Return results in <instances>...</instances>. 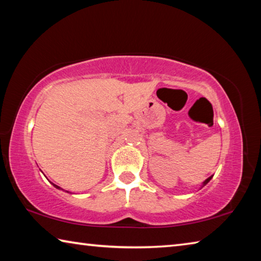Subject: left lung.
Returning <instances> with one entry per match:
<instances>
[{
  "mask_svg": "<svg viewBox=\"0 0 261 261\" xmlns=\"http://www.w3.org/2000/svg\"><path fill=\"white\" fill-rule=\"evenodd\" d=\"M211 178H212V176H211V177H208V178H207V179L205 180V182H204V185H206L207 183H208V182H210V180H211Z\"/></svg>",
  "mask_w": 261,
  "mask_h": 261,
  "instance_id": "obj_1",
  "label": "left lung"
}]
</instances>
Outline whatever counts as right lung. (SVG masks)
I'll return each mask as SVG.
<instances>
[{
    "label": "right lung",
    "instance_id": "1",
    "mask_svg": "<svg viewBox=\"0 0 261 261\" xmlns=\"http://www.w3.org/2000/svg\"><path fill=\"white\" fill-rule=\"evenodd\" d=\"M54 185H55V184H54ZM55 187H56V188H57V189H60V188H59V187H57V185H55Z\"/></svg>",
    "mask_w": 261,
    "mask_h": 261
}]
</instances>
